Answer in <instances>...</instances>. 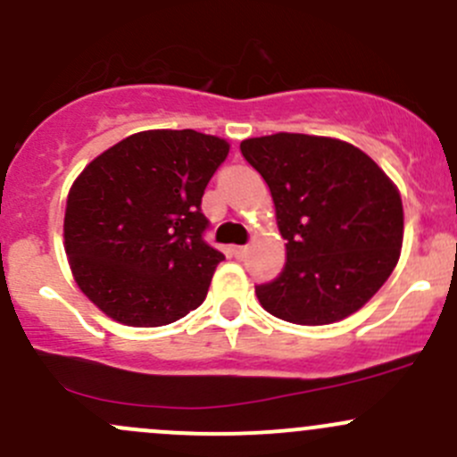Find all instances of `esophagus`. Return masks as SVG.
<instances>
[{
  "label": "esophagus",
  "mask_w": 457,
  "mask_h": 457,
  "mask_svg": "<svg viewBox=\"0 0 457 457\" xmlns=\"http://www.w3.org/2000/svg\"><path fill=\"white\" fill-rule=\"evenodd\" d=\"M245 253H247V247H241V245L232 247V256L238 258V261H241V258H245Z\"/></svg>",
  "instance_id": "obj_1"
}]
</instances>
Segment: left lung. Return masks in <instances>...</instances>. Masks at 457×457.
I'll return each mask as SVG.
<instances>
[{"label":"left lung","instance_id":"8db88e82","mask_svg":"<svg viewBox=\"0 0 457 457\" xmlns=\"http://www.w3.org/2000/svg\"><path fill=\"white\" fill-rule=\"evenodd\" d=\"M271 190L287 241L280 276L256 287L267 313L302 326L353 315L383 287L403 247V201L353 144L276 133L241 142Z\"/></svg>","mask_w":457,"mask_h":457}]
</instances>
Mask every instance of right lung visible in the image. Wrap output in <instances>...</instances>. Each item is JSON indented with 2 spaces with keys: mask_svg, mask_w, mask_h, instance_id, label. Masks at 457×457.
<instances>
[{
  "mask_svg": "<svg viewBox=\"0 0 457 457\" xmlns=\"http://www.w3.org/2000/svg\"><path fill=\"white\" fill-rule=\"evenodd\" d=\"M229 144L192 129L140 131L76 177L65 253L80 291L112 320L166 326L208 295L219 249L204 241L201 196Z\"/></svg>",
  "mask_w": 457,
  "mask_h": 457,
  "instance_id": "right-lung-1",
  "label": "right lung"
}]
</instances>
